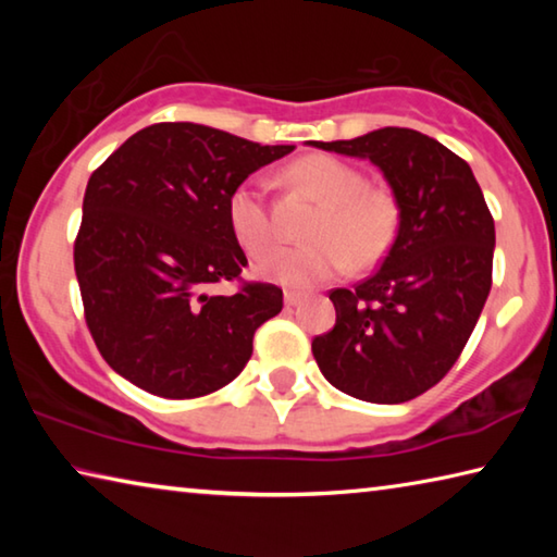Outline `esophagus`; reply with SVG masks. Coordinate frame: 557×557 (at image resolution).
Segmentation results:
<instances>
[{
  "label": "esophagus",
  "instance_id": "esophagus-1",
  "mask_svg": "<svg viewBox=\"0 0 557 557\" xmlns=\"http://www.w3.org/2000/svg\"><path fill=\"white\" fill-rule=\"evenodd\" d=\"M301 301V295L299 292H292V289H287L285 292V307H297Z\"/></svg>",
  "mask_w": 557,
  "mask_h": 557
}]
</instances>
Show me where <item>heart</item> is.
<instances>
[{
    "label": "heart",
    "instance_id": "b5f03b06",
    "mask_svg": "<svg viewBox=\"0 0 557 557\" xmlns=\"http://www.w3.org/2000/svg\"><path fill=\"white\" fill-rule=\"evenodd\" d=\"M287 178L307 186L324 206L309 228L314 240L272 248L256 265L262 277L292 289H309L344 275L351 260L366 268L385 256L398 231V203L393 194L369 186V176L356 164L312 154L292 164ZM225 211L235 240L252 256L275 238L268 186L260 176L243 178L231 191Z\"/></svg>",
    "mask_w": 557,
    "mask_h": 557
}]
</instances>
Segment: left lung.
<instances>
[{"label": "left lung", "instance_id": "1", "mask_svg": "<svg viewBox=\"0 0 557 557\" xmlns=\"http://www.w3.org/2000/svg\"><path fill=\"white\" fill-rule=\"evenodd\" d=\"M312 145L369 159L398 203V235L375 275L329 295L336 324L312 342L319 371L366 403L418 398L455 366L492 289L496 233L482 188L465 159L418 129Z\"/></svg>", "mask_w": 557, "mask_h": 557}]
</instances>
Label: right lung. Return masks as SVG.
Masks as SVG:
<instances>
[{"label":"right lung","instance_id":"add662e5","mask_svg":"<svg viewBox=\"0 0 557 557\" xmlns=\"http://www.w3.org/2000/svg\"><path fill=\"white\" fill-rule=\"evenodd\" d=\"M295 145H258L194 122H159L96 169L75 238L86 322L110 369L159 398H199L238 379L282 289L211 295L248 265L228 196Z\"/></svg>","mask_w":557,"mask_h":557}]
</instances>
